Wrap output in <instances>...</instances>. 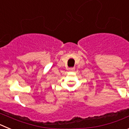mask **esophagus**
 I'll return each mask as SVG.
<instances>
[{
  "label": "esophagus",
  "instance_id": "1",
  "mask_svg": "<svg viewBox=\"0 0 129 129\" xmlns=\"http://www.w3.org/2000/svg\"><path fill=\"white\" fill-rule=\"evenodd\" d=\"M74 69H75L74 68H70V70H74Z\"/></svg>",
  "mask_w": 129,
  "mask_h": 129
}]
</instances>
